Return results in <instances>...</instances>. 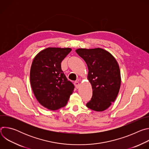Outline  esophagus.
Segmentation results:
<instances>
[{
	"instance_id": "obj_1",
	"label": "esophagus",
	"mask_w": 149,
	"mask_h": 149,
	"mask_svg": "<svg viewBox=\"0 0 149 149\" xmlns=\"http://www.w3.org/2000/svg\"><path fill=\"white\" fill-rule=\"evenodd\" d=\"M74 86L75 87L77 88H79V83L78 82V81H75L74 82Z\"/></svg>"
}]
</instances>
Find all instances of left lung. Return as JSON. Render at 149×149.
I'll return each instance as SVG.
<instances>
[{"instance_id":"left-lung-1","label":"left lung","mask_w":149,"mask_h":149,"mask_svg":"<svg viewBox=\"0 0 149 149\" xmlns=\"http://www.w3.org/2000/svg\"><path fill=\"white\" fill-rule=\"evenodd\" d=\"M76 52L87 63V79L93 89V96L86 104L95 111L107 110L116 100L121 86L118 62L109 51L102 48H78Z\"/></svg>"}]
</instances>
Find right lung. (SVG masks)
<instances>
[{"label":"right lung","instance_id":"add662e5","mask_svg":"<svg viewBox=\"0 0 149 149\" xmlns=\"http://www.w3.org/2000/svg\"><path fill=\"white\" fill-rule=\"evenodd\" d=\"M70 48L49 47L34 58L30 81L38 101L50 110L64 107L74 92V86L61 70V63L71 51Z\"/></svg>","mask_w":149,"mask_h":149}]
</instances>
